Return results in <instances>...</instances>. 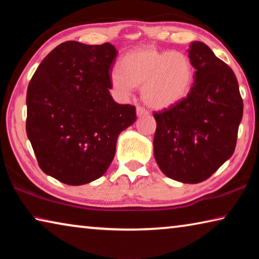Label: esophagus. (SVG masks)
<instances>
[{
  "label": "esophagus",
  "mask_w": 259,
  "mask_h": 259,
  "mask_svg": "<svg viewBox=\"0 0 259 259\" xmlns=\"http://www.w3.org/2000/svg\"><path fill=\"white\" fill-rule=\"evenodd\" d=\"M136 111H137V115L138 116H143V115H147L148 114V111L143 106H137V108H136Z\"/></svg>",
  "instance_id": "1"
}]
</instances>
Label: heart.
I'll return each instance as SVG.
<instances>
[{
  "instance_id": "b5f03b06",
  "label": "heart",
  "mask_w": 259,
  "mask_h": 259,
  "mask_svg": "<svg viewBox=\"0 0 259 259\" xmlns=\"http://www.w3.org/2000/svg\"><path fill=\"white\" fill-rule=\"evenodd\" d=\"M193 77V66L186 55L145 47L123 57L121 69L115 68L111 74V85L120 98H128L135 87H142L144 102L162 109L186 97Z\"/></svg>"
}]
</instances>
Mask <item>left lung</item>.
<instances>
[{"instance_id":"1","label":"left lung","mask_w":259,"mask_h":259,"mask_svg":"<svg viewBox=\"0 0 259 259\" xmlns=\"http://www.w3.org/2000/svg\"><path fill=\"white\" fill-rule=\"evenodd\" d=\"M196 71L181 102L154 112V156L166 177L196 184L216 172L234 153L243 102L229 65L208 46L193 42L188 50Z\"/></svg>"}]
</instances>
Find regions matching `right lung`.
I'll list each match as a JSON object with an SVG mask.
<instances>
[{
    "mask_svg": "<svg viewBox=\"0 0 259 259\" xmlns=\"http://www.w3.org/2000/svg\"><path fill=\"white\" fill-rule=\"evenodd\" d=\"M117 51L111 43L67 41L45 59L27 88L26 133L42 171L67 185L106 172L121 131L136 121V107L109 94Z\"/></svg>",
    "mask_w": 259,
    "mask_h": 259,
    "instance_id": "add662e5",
    "label": "right lung"
}]
</instances>
